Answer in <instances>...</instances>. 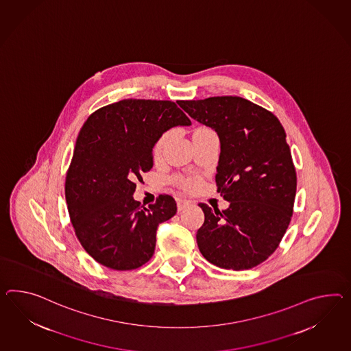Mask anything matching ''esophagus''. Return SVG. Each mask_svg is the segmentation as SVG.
<instances>
[{"label": "esophagus", "instance_id": "34e87169", "mask_svg": "<svg viewBox=\"0 0 351 351\" xmlns=\"http://www.w3.org/2000/svg\"><path fill=\"white\" fill-rule=\"evenodd\" d=\"M187 205H189V201L187 198L178 197V199H177V207H178V211L184 210Z\"/></svg>", "mask_w": 351, "mask_h": 351}]
</instances>
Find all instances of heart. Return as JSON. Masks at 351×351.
<instances>
[{
    "label": "heart",
    "instance_id": "1",
    "mask_svg": "<svg viewBox=\"0 0 351 351\" xmlns=\"http://www.w3.org/2000/svg\"><path fill=\"white\" fill-rule=\"evenodd\" d=\"M207 131H211V130L206 128V127H201V128H198L196 132H207ZM171 136V131H167V132H164L156 140V143L154 145V155H155V158H160L162 156L165 147H167V145L169 143ZM176 180H177V183L180 184V187H183L184 189H193L197 186L198 177H196V176H180V177H177Z\"/></svg>",
    "mask_w": 351,
    "mask_h": 351
}]
</instances>
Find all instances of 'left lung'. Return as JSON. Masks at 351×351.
<instances>
[{
  "instance_id": "1",
  "label": "left lung",
  "mask_w": 351,
  "mask_h": 351,
  "mask_svg": "<svg viewBox=\"0 0 351 351\" xmlns=\"http://www.w3.org/2000/svg\"><path fill=\"white\" fill-rule=\"evenodd\" d=\"M189 117L215 130L220 140L217 192L230 205L199 204L205 221L198 248L226 270H250L279 247L293 215L297 173L287 134L276 116L241 97L180 100Z\"/></svg>"
}]
</instances>
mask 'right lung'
Segmentation results:
<instances>
[{
  "label": "right lung",
  "mask_w": 351,
  "mask_h": 351,
  "mask_svg": "<svg viewBox=\"0 0 351 351\" xmlns=\"http://www.w3.org/2000/svg\"><path fill=\"white\" fill-rule=\"evenodd\" d=\"M189 118L171 100L125 99L95 110L76 140L64 195L75 234L100 265L135 270L153 257L156 229L177 213L169 195L149 207L132 197L153 168V147Z\"/></svg>",
  "instance_id": "obj_1"
}]
</instances>
